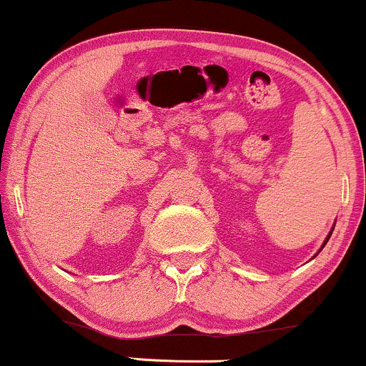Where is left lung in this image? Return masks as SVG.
<instances>
[{
    "instance_id": "8db88e82",
    "label": "left lung",
    "mask_w": 366,
    "mask_h": 366,
    "mask_svg": "<svg viewBox=\"0 0 366 366\" xmlns=\"http://www.w3.org/2000/svg\"><path fill=\"white\" fill-rule=\"evenodd\" d=\"M332 230H334V229H332ZM330 234H332V232H330ZM330 234H329V236H327V239H325V242H323V246H325V244H327V241H329V239H330ZM323 246H322V247H323Z\"/></svg>"
}]
</instances>
